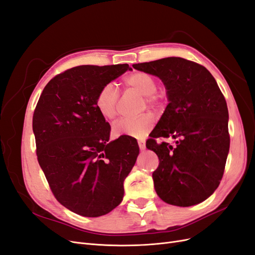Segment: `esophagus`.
<instances>
[{
    "label": "esophagus",
    "mask_w": 255,
    "mask_h": 255,
    "mask_svg": "<svg viewBox=\"0 0 255 255\" xmlns=\"http://www.w3.org/2000/svg\"><path fill=\"white\" fill-rule=\"evenodd\" d=\"M138 145H139V149H140L141 151H143V150L145 149V142H144L143 140H139V141H138Z\"/></svg>",
    "instance_id": "34e87169"
}]
</instances>
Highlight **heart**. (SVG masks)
I'll use <instances>...</instances> for the list:
<instances>
[{"instance_id": "1", "label": "heart", "mask_w": 255, "mask_h": 255, "mask_svg": "<svg viewBox=\"0 0 255 255\" xmlns=\"http://www.w3.org/2000/svg\"><path fill=\"white\" fill-rule=\"evenodd\" d=\"M127 87L135 90L144 97V102L150 106L158 103L156 81L145 72H134L125 79ZM118 91L113 83H107L100 88L96 97V107L100 115L105 119H113L117 115ZM154 117L150 114H143L135 119H119L114 122L113 134L115 136H130L141 139L153 128Z\"/></svg>"}]
</instances>
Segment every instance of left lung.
Wrapping results in <instances>:
<instances>
[{"instance_id":"8db88e82","label":"left lung","mask_w":255,"mask_h":255,"mask_svg":"<svg viewBox=\"0 0 255 255\" xmlns=\"http://www.w3.org/2000/svg\"><path fill=\"white\" fill-rule=\"evenodd\" d=\"M133 68L164 83L168 105L146 148L156 153L154 187L168 204L201 203L219 186L230 149L229 112L217 82L207 69L181 57H167ZM172 136L174 146L156 137Z\"/></svg>"}]
</instances>
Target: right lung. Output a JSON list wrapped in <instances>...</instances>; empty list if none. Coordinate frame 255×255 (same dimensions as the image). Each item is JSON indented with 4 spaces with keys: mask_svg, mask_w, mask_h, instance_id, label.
<instances>
[{
    "mask_svg": "<svg viewBox=\"0 0 255 255\" xmlns=\"http://www.w3.org/2000/svg\"><path fill=\"white\" fill-rule=\"evenodd\" d=\"M128 70V64L68 69L47 84L34 112L38 163L53 195L85 217L121 203L123 182L139 154L132 138L109 141L111 126L95 104L100 88Z\"/></svg>",
    "mask_w": 255,
    "mask_h": 255,
    "instance_id": "add662e5",
    "label": "right lung"
}]
</instances>
